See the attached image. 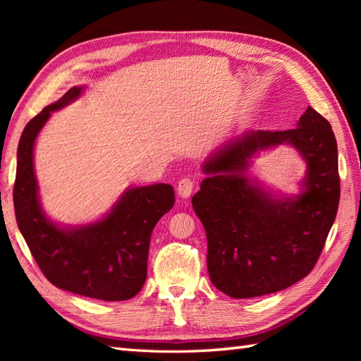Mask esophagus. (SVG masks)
<instances>
[{
    "label": "esophagus",
    "instance_id": "obj_1",
    "mask_svg": "<svg viewBox=\"0 0 361 361\" xmlns=\"http://www.w3.org/2000/svg\"><path fill=\"white\" fill-rule=\"evenodd\" d=\"M194 186H195V183L190 178H181L178 181V186H176V190H178V195L181 198H188V197H190V194H192Z\"/></svg>",
    "mask_w": 361,
    "mask_h": 361
}]
</instances>
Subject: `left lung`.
Listing matches in <instances>:
<instances>
[{
  "label": "left lung",
  "instance_id": "obj_1",
  "mask_svg": "<svg viewBox=\"0 0 361 361\" xmlns=\"http://www.w3.org/2000/svg\"><path fill=\"white\" fill-rule=\"evenodd\" d=\"M282 143L308 166L296 196H276L246 175L252 156ZM202 169L206 178L192 206L208 237L214 286L235 299L256 298L293 286L312 271L340 202L336 140L318 111L309 106L296 128L235 136Z\"/></svg>",
  "mask_w": 361,
  "mask_h": 361
}]
</instances>
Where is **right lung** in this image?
Masks as SVG:
<instances>
[{
	"label": "right lung",
	"mask_w": 361,
	"mask_h": 361,
	"mask_svg": "<svg viewBox=\"0 0 361 361\" xmlns=\"http://www.w3.org/2000/svg\"><path fill=\"white\" fill-rule=\"evenodd\" d=\"M83 87H73L27 122L20 137L13 185L15 217L40 270L54 286L75 295L126 301L147 278L153 228L172 209L171 185L128 188L111 211L97 221L60 226L43 212L34 171V145L54 111L75 101Z\"/></svg>",
	"instance_id": "right-lung-1"
}]
</instances>
